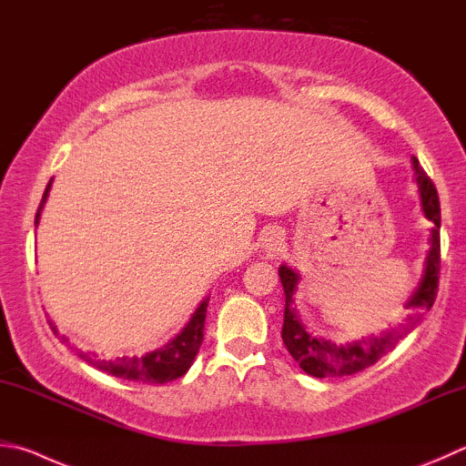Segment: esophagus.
<instances>
[{"mask_svg":"<svg viewBox=\"0 0 466 466\" xmlns=\"http://www.w3.org/2000/svg\"><path fill=\"white\" fill-rule=\"evenodd\" d=\"M281 247H283L281 234H279V232H268V236H267V248L268 250H281Z\"/></svg>","mask_w":466,"mask_h":466,"instance_id":"obj_1","label":"esophagus"}]
</instances>
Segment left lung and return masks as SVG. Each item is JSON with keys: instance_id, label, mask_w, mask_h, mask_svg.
<instances>
[{"instance_id": "left-lung-1", "label": "left lung", "mask_w": 466, "mask_h": 466, "mask_svg": "<svg viewBox=\"0 0 466 466\" xmlns=\"http://www.w3.org/2000/svg\"><path fill=\"white\" fill-rule=\"evenodd\" d=\"M413 168H416V181L420 187V198H421V208H424V214L434 222L432 228V247H430V252L426 257V270L424 277H421L420 287L416 293L411 295L410 301L405 303V308L411 311V326L416 321L430 311V308L434 306L436 293H438V273H440V201H438V191L432 179L426 175L424 168H421L420 160L413 157ZM279 277H281L283 283V291H285V318H283V342L289 350L291 357L299 362V367L306 370L308 375L318 377V379H326V377H346V375H354L359 370L367 369L370 365L385 357L387 352H391L395 349V344L400 338L408 332V328H403L401 332H387L379 338H362L359 342L352 344H334L329 340H324V338H316L309 332H306V328L301 326V321L298 318V311L293 308V291L298 287L299 275L293 273L289 267H281L279 268Z\"/></svg>"}]
</instances>
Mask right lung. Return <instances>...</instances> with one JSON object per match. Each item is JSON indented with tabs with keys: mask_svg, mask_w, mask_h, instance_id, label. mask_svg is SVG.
<instances>
[{
	"mask_svg": "<svg viewBox=\"0 0 466 466\" xmlns=\"http://www.w3.org/2000/svg\"><path fill=\"white\" fill-rule=\"evenodd\" d=\"M50 183L46 185L45 196H42V201H40L38 211H36V219H34V224L36 226L40 219L42 206H45V201L48 198ZM208 301L209 299H204L199 303L196 314H193V318L189 319V324L181 329V334H177L171 342H167L163 346V349L152 350V352L145 354V357H132V359L122 357L117 360H106V359L96 357V354H86V352H81L79 357L83 360H87L89 365H93L96 369L104 370V373H107V375L128 379V380H140V383L163 385V383H167V380L179 379L187 373L193 359H196V354L199 350L201 342H204V324H206ZM50 328H53L55 334H58V329L53 326V321H50Z\"/></svg>",
	"mask_w": 466,
	"mask_h": 466,
	"instance_id": "obj_1",
	"label": "right lung"
}]
</instances>
